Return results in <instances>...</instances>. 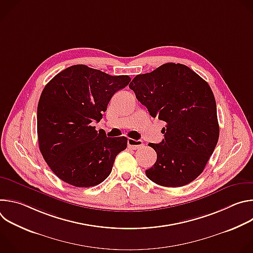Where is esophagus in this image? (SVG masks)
I'll return each instance as SVG.
<instances>
[{"mask_svg": "<svg viewBox=\"0 0 253 253\" xmlns=\"http://www.w3.org/2000/svg\"><path fill=\"white\" fill-rule=\"evenodd\" d=\"M127 144H128V147L130 149H133V150H136V149H138V148H140L144 145V143H143L142 140H135V139H131V138L128 139Z\"/></svg>", "mask_w": 253, "mask_h": 253, "instance_id": "esophagus-1", "label": "esophagus"}]
</instances>
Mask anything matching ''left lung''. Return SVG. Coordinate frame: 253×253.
Wrapping results in <instances>:
<instances>
[{
    "instance_id": "1",
    "label": "left lung",
    "mask_w": 253,
    "mask_h": 253,
    "mask_svg": "<svg viewBox=\"0 0 253 253\" xmlns=\"http://www.w3.org/2000/svg\"><path fill=\"white\" fill-rule=\"evenodd\" d=\"M129 88L152 117L166 122L162 142L148 144L157 160L146 176L165 187L192 182L204 170L219 137L216 102L208 83L185 65L166 63L137 75Z\"/></svg>"
}]
</instances>
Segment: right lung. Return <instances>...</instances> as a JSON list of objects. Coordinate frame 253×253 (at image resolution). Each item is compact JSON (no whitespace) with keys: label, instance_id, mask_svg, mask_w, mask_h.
Instances as JSON below:
<instances>
[{"label":"right lung","instance_id":"1","mask_svg":"<svg viewBox=\"0 0 253 253\" xmlns=\"http://www.w3.org/2000/svg\"><path fill=\"white\" fill-rule=\"evenodd\" d=\"M131 81L86 65L71 66L44 88L37 109L40 151L51 170L76 187L100 184L110 175L127 138L107 137L91 123L99 122L108 103Z\"/></svg>","mask_w":253,"mask_h":253}]
</instances>
